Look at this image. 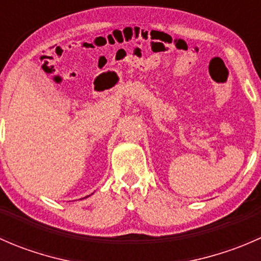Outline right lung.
I'll return each mask as SVG.
<instances>
[{
    "label": "right lung",
    "mask_w": 261,
    "mask_h": 261,
    "mask_svg": "<svg viewBox=\"0 0 261 261\" xmlns=\"http://www.w3.org/2000/svg\"><path fill=\"white\" fill-rule=\"evenodd\" d=\"M87 197H89V196H87ZM87 197H84V198H87ZM82 199V198H81Z\"/></svg>",
    "instance_id": "1"
}]
</instances>
